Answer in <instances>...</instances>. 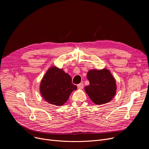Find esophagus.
<instances>
[{
	"mask_svg": "<svg viewBox=\"0 0 149 149\" xmlns=\"http://www.w3.org/2000/svg\"><path fill=\"white\" fill-rule=\"evenodd\" d=\"M77 88H78V89H83V88H84L83 83H80V84H78L77 85Z\"/></svg>",
	"mask_w": 149,
	"mask_h": 149,
	"instance_id": "34e87169",
	"label": "esophagus"
}]
</instances>
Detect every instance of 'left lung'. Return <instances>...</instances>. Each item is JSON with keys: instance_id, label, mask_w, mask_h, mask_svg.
Listing matches in <instances>:
<instances>
[{"instance_id": "1", "label": "left lung", "mask_w": 149, "mask_h": 149, "mask_svg": "<svg viewBox=\"0 0 149 149\" xmlns=\"http://www.w3.org/2000/svg\"><path fill=\"white\" fill-rule=\"evenodd\" d=\"M87 78L89 84L84 89L95 104L107 103L114 97L116 91V81L108 69L90 70Z\"/></svg>"}]
</instances>
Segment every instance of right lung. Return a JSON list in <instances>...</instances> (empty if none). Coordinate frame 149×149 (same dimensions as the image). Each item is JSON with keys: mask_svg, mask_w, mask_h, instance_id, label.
Instances as JSON below:
<instances>
[{"mask_svg": "<svg viewBox=\"0 0 149 149\" xmlns=\"http://www.w3.org/2000/svg\"><path fill=\"white\" fill-rule=\"evenodd\" d=\"M77 88L72 83V79L69 74L62 69L52 66L48 69L43 77L40 91L47 102L56 106H62Z\"/></svg>", "mask_w": 149, "mask_h": 149, "instance_id": "1", "label": "right lung"}]
</instances>
